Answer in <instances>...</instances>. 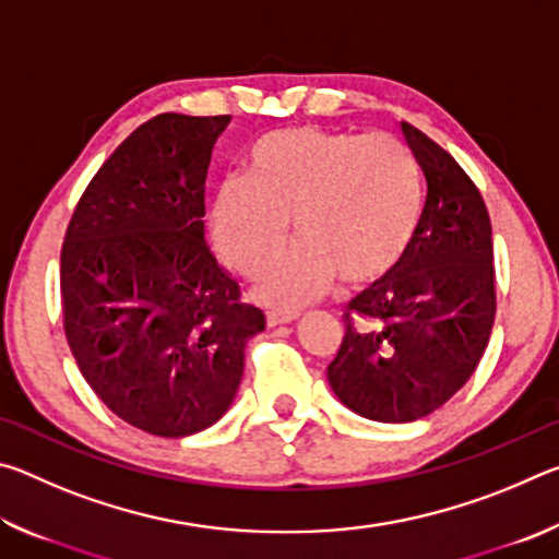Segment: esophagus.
I'll list each match as a JSON object with an SVG mask.
<instances>
[{"label":"esophagus","instance_id":"34e87169","mask_svg":"<svg viewBox=\"0 0 559 559\" xmlns=\"http://www.w3.org/2000/svg\"><path fill=\"white\" fill-rule=\"evenodd\" d=\"M296 318H298L296 310H269L266 323H269V328H276V325L293 323V320H296Z\"/></svg>","mask_w":559,"mask_h":559}]
</instances>
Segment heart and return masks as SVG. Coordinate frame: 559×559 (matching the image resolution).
<instances>
[{
    "label": "heart",
    "mask_w": 559,
    "mask_h": 559,
    "mask_svg": "<svg viewBox=\"0 0 559 559\" xmlns=\"http://www.w3.org/2000/svg\"><path fill=\"white\" fill-rule=\"evenodd\" d=\"M421 210V169L392 135L290 128L253 150L249 182L224 185L212 231L226 261L257 273L288 239L300 246L259 283L269 306L296 308L343 281L372 283L400 259Z\"/></svg>",
    "instance_id": "heart-1"
}]
</instances>
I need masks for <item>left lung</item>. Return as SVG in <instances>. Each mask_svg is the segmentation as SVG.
<instances>
[{"label": "left lung", "instance_id": "1", "mask_svg": "<svg viewBox=\"0 0 559 559\" xmlns=\"http://www.w3.org/2000/svg\"><path fill=\"white\" fill-rule=\"evenodd\" d=\"M427 202L400 261L349 300L328 382L347 409L406 424L447 404L476 370L496 320L490 216L447 150L409 122Z\"/></svg>", "mask_w": 559, "mask_h": 559}]
</instances>
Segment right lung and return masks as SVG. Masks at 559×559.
<instances>
[{
  "mask_svg": "<svg viewBox=\"0 0 559 559\" xmlns=\"http://www.w3.org/2000/svg\"><path fill=\"white\" fill-rule=\"evenodd\" d=\"M231 116L163 112L122 140L75 204L61 249L63 330L122 421L165 439L229 409L266 328L204 236V182Z\"/></svg>",
  "mask_w": 559,
  "mask_h": 559,
  "instance_id": "right-lung-1",
  "label": "right lung"
}]
</instances>
